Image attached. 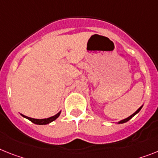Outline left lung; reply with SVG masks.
I'll list each match as a JSON object with an SVG mask.
<instances>
[{"mask_svg": "<svg viewBox=\"0 0 158 158\" xmlns=\"http://www.w3.org/2000/svg\"><path fill=\"white\" fill-rule=\"evenodd\" d=\"M142 107H143V106H141V107H140V108H139L138 109L136 110V112H134V113L132 114V115H131L130 116H128V118H126V119H124V120H120V121H119V122H118V124H123V123H125V122L128 121V120H130L131 118H132V117H133V116H134L135 115H136V114H137V113H138L139 112H140V109H141V108H142Z\"/></svg>", "mask_w": 158, "mask_h": 158, "instance_id": "obj_1", "label": "left lung"}]
</instances>
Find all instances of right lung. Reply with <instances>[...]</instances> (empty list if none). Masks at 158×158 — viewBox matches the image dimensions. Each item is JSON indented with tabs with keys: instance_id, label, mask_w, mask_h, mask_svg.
I'll return each instance as SVG.
<instances>
[{
	"instance_id": "add662e5",
	"label": "right lung",
	"mask_w": 158,
	"mask_h": 158,
	"mask_svg": "<svg viewBox=\"0 0 158 158\" xmlns=\"http://www.w3.org/2000/svg\"><path fill=\"white\" fill-rule=\"evenodd\" d=\"M61 112H59V113H57L56 115H54V116H51V117H49V118H46V119H34V118H30V117H28L26 116H24L22 114H21L23 117L26 118L28 120H30V121L33 122L34 124H39V125H43V124H50L51 123L52 121L55 120L57 118L59 117V115H60Z\"/></svg>"
}]
</instances>
